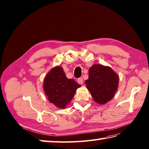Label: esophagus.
I'll list each match as a JSON object with an SVG mask.
<instances>
[{
  "label": "esophagus",
  "mask_w": 149,
  "mask_h": 149,
  "mask_svg": "<svg viewBox=\"0 0 149 149\" xmlns=\"http://www.w3.org/2000/svg\"><path fill=\"white\" fill-rule=\"evenodd\" d=\"M77 82H78L80 84H83V79H82V77L79 78V79H77Z\"/></svg>",
  "instance_id": "1"
}]
</instances>
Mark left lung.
Returning <instances> with one entry per match:
<instances>
[{
	"label": "left lung",
	"mask_w": 149,
	"mask_h": 149,
	"mask_svg": "<svg viewBox=\"0 0 149 149\" xmlns=\"http://www.w3.org/2000/svg\"><path fill=\"white\" fill-rule=\"evenodd\" d=\"M85 84L93 100L103 105L113 97L118 88L119 76L111 68L95 64L89 68Z\"/></svg>",
	"instance_id": "left-lung-1"
}]
</instances>
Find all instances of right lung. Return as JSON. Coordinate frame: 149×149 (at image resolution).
Listing matches in <instances>:
<instances>
[{"instance_id": "add662e5", "label": "right lung", "mask_w": 149, "mask_h": 149, "mask_svg": "<svg viewBox=\"0 0 149 149\" xmlns=\"http://www.w3.org/2000/svg\"><path fill=\"white\" fill-rule=\"evenodd\" d=\"M81 87L74 79H68L60 67H56L47 74L44 81V90L49 101L58 108L64 109Z\"/></svg>"}]
</instances>
